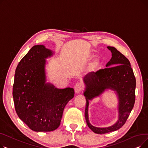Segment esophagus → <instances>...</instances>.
Listing matches in <instances>:
<instances>
[{
    "instance_id": "obj_1",
    "label": "esophagus",
    "mask_w": 148,
    "mask_h": 148,
    "mask_svg": "<svg viewBox=\"0 0 148 148\" xmlns=\"http://www.w3.org/2000/svg\"><path fill=\"white\" fill-rule=\"evenodd\" d=\"M83 89V85L81 83H77L74 86V90L76 94H79Z\"/></svg>"
}]
</instances>
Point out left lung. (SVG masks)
Segmentation results:
<instances>
[{
	"mask_svg": "<svg viewBox=\"0 0 148 148\" xmlns=\"http://www.w3.org/2000/svg\"><path fill=\"white\" fill-rule=\"evenodd\" d=\"M112 52V58L106 68L96 73L90 72L84 77L86 85L84 95L86 97L85 119L89 128L95 133L105 134L121 128L126 122L135 103L136 81L129 60L113 47H107ZM107 89L116 92L119 98V120L113 126L98 128L92 126L88 121L89 100L99 96Z\"/></svg>",
	"mask_w": 148,
	"mask_h": 148,
	"instance_id": "8db88e82",
	"label": "left lung"
}]
</instances>
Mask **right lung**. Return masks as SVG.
I'll return each instance as SVG.
<instances>
[{
  "label": "right lung",
  "mask_w": 148,
  "mask_h": 148,
  "mask_svg": "<svg viewBox=\"0 0 148 148\" xmlns=\"http://www.w3.org/2000/svg\"><path fill=\"white\" fill-rule=\"evenodd\" d=\"M53 54L43 45H34L15 69L12 91L15 111L36 132L57 129L65 106L74 95L73 88L58 89L46 83L45 59Z\"/></svg>",
  "instance_id": "obj_1"
}]
</instances>
